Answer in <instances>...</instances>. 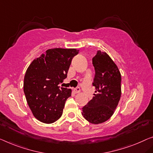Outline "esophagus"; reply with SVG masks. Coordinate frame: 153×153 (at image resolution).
Here are the masks:
<instances>
[{
	"instance_id": "obj_1",
	"label": "esophagus",
	"mask_w": 153,
	"mask_h": 153,
	"mask_svg": "<svg viewBox=\"0 0 153 153\" xmlns=\"http://www.w3.org/2000/svg\"><path fill=\"white\" fill-rule=\"evenodd\" d=\"M74 92H75V93H79V92H80V88L77 87V88H75Z\"/></svg>"
}]
</instances>
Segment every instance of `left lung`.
Here are the masks:
<instances>
[{
    "label": "left lung",
    "instance_id": "1",
    "mask_svg": "<svg viewBox=\"0 0 153 153\" xmlns=\"http://www.w3.org/2000/svg\"><path fill=\"white\" fill-rule=\"evenodd\" d=\"M95 75L93 98L82 108V115L88 122L99 124L113 115L122 94V77L116 64L106 52L98 50L93 58Z\"/></svg>",
    "mask_w": 153,
    "mask_h": 153
}]
</instances>
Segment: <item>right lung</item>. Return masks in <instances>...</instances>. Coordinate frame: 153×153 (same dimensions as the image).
<instances>
[{"instance_id":"1","label":"right lung","mask_w":153,"mask_h":153,"mask_svg":"<svg viewBox=\"0 0 153 153\" xmlns=\"http://www.w3.org/2000/svg\"><path fill=\"white\" fill-rule=\"evenodd\" d=\"M76 49L54 48L48 49L32 61L27 68L23 89L27 104L40 122L51 124L62 115L65 102L71 89L61 87Z\"/></svg>"}]
</instances>
